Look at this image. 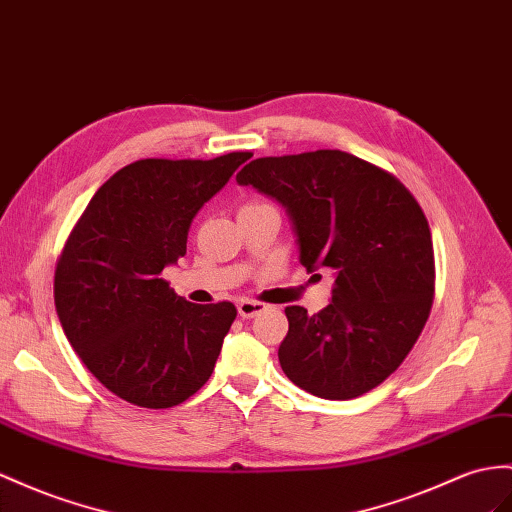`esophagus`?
Instances as JSON below:
<instances>
[{
  "mask_svg": "<svg viewBox=\"0 0 512 512\" xmlns=\"http://www.w3.org/2000/svg\"><path fill=\"white\" fill-rule=\"evenodd\" d=\"M268 305L264 303H257V300H240L238 303V313L242 318H255L259 316L261 311H266Z\"/></svg>",
  "mask_w": 512,
  "mask_h": 512,
  "instance_id": "1",
  "label": "esophagus"
}]
</instances>
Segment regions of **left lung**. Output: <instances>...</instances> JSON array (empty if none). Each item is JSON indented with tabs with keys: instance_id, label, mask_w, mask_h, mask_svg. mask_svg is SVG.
<instances>
[{
	"instance_id": "left-lung-1",
	"label": "left lung",
	"mask_w": 512,
	"mask_h": 512,
	"mask_svg": "<svg viewBox=\"0 0 512 512\" xmlns=\"http://www.w3.org/2000/svg\"><path fill=\"white\" fill-rule=\"evenodd\" d=\"M235 179L285 207L307 272L329 268L335 277L322 311L285 309V376L326 400L381 385L415 346L435 296L430 227L415 196L387 170L337 149L257 157Z\"/></svg>"
}]
</instances>
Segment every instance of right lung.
<instances>
[{"label": "right lung", "mask_w": 512, "mask_h": 512, "mask_svg": "<svg viewBox=\"0 0 512 512\" xmlns=\"http://www.w3.org/2000/svg\"><path fill=\"white\" fill-rule=\"evenodd\" d=\"M251 153L138 160L90 199L56 266L54 300L69 344L116 396L168 409L214 372L233 303L194 305L162 270L186 255L192 218Z\"/></svg>", "instance_id": "obj_1"}]
</instances>
